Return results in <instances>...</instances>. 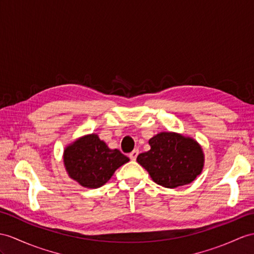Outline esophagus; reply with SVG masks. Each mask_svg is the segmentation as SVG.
Listing matches in <instances>:
<instances>
[{"instance_id":"esophagus-1","label":"esophagus","mask_w":254,"mask_h":254,"mask_svg":"<svg viewBox=\"0 0 254 254\" xmlns=\"http://www.w3.org/2000/svg\"><path fill=\"white\" fill-rule=\"evenodd\" d=\"M138 154H139L138 150H133L130 154H129V158H130L131 160H135V159H137Z\"/></svg>"}]
</instances>
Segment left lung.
Segmentation results:
<instances>
[{
    "label": "left lung",
    "mask_w": 254,
    "mask_h": 254,
    "mask_svg": "<svg viewBox=\"0 0 254 254\" xmlns=\"http://www.w3.org/2000/svg\"><path fill=\"white\" fill-rule=\"evenodd\" d=\"M151 150L137 162L164 188L175 189L193 182L203 167L202 148L197 141L176 132H159L148 141Z\"/></svg>",
    "instance_id": "left-lung-1"
}]
</instances>
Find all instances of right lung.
Returning a JSON list of instances; mask_svg holds the SVG:
<instances>
[{"mask_svg":"<svg viewBox=\"0 0 254 254\" xmlns=\"http://www.w3.org/2000/svg\"><path fill=\"white\" fill-rule=\"evenodd\" d=\"M129 162L120 150H111L106 142L91 133L65 147L64 163L67 175L82 187L98 189L106 184L115 170Z\"/></svg>","mask_w":254,"mask_h":254,"instance_id":"1","label":"right lung"}]
</instances>
